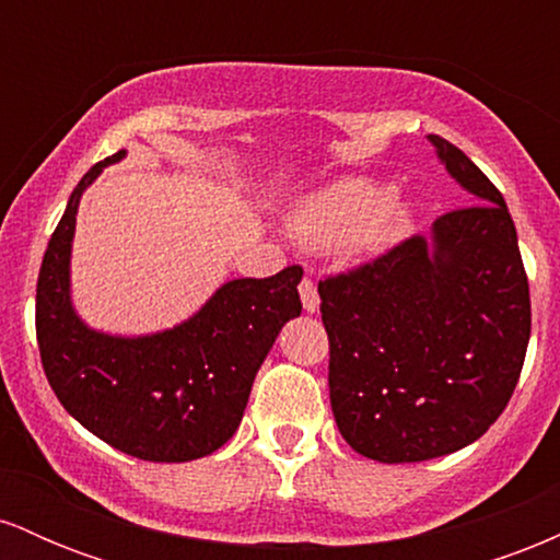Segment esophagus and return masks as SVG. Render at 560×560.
Returning <instances> with one entry per match:
<instances>
[{
    "mask_svg": "<svg viewBox=\"0 0 560 560\" xmlns=\"http://www.w3.org/2000/svg\"><path fill=\"white\" fill-rule=\"evenodd\" d=\"M300 298H302V307H305L307 313H318L320 298H318L316 284H313L311 279H302V284H300Z\"/></svg>",
    "mask_w": 560,
    "mask_h": 560,
    "instance_id": "obj_1",
    "label": "esophagus"
}]
</instances>
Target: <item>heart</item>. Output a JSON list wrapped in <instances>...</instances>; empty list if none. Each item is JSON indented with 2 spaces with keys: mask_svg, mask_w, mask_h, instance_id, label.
I'll list each match as a JSON object with an SVG mask.
<instances>
[{
  "mask_svg": "<svg viewBox=\"0 0 560 560\" xmlns=\"http://www.w3.org/2000/svg\"><path fill=\"white\" fill-rule=\"evenodd\" d=\"M413 221V199L374 178H342L298 199L287 213L292 240L320 253L365 255L392 244Z\"/></svg>",
  "mask_w": 560,
  "mask_h": 560,
  "instance_id": "heart-1",
  "label": "heart"
}]
</instances>
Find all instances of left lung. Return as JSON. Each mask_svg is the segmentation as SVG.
Masks as SVG:
<instances>
[{
    "label": "left lung",
    "instance_id": "8db88e82",
    "mask_svg": "<svg viewBox=\"0 0 560 560\" xmlns=\"http://www.w3.org/2000/svg\"><path fill=\"white\" fill-rule=\"evenodd\" d=\"M427 139L479 205L318 284L334 421L378 464H419L479 440L516 389L532 331L503 195L458 147Z\"/></svg>",
    "mask_w": 560,
    "mask_h": 560
}]
</instances>
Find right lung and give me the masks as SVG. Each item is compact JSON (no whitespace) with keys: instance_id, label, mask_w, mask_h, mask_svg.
Segmentation results:
<instances>
[{"instance_id":"add662e5","label":"right lung","mask_w":560,"mask_h":560,"mask_svg":"<svg viewBox=\"0 0 560 560\" xmlns=\"http://www.w3.org/2000/svg\"><path fill=\"white\" fill-rule=\"evenodd\" d=\"M126 150L96 163L70 195L36 284V339L62 408L120 453L186 464L226 445L240 429L255 374L281 326L298 318L302 268L231 279L182 324L152 334L92 329L70 294L75 215L83 191Z\"/></svg>"}]
</instances>
